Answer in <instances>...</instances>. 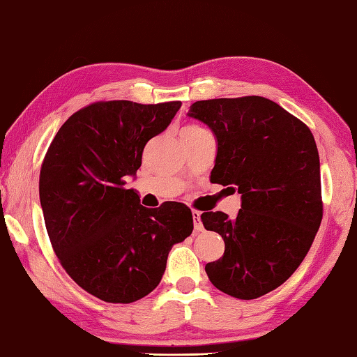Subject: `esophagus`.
<instances>
[{
  "instance_id": "esophagus-1",
  "label": "esophagus",
  "mask_w": 357,
  "mask_h": 357,
  "mask_svg": "<svg viewBox=\"0 0 357 357\" xmlns=\"http://www.w3.org/2000/svg\"><path fill=\"white\" fill-rule=\"evenodd\" d=\"M192 216H193L195 232H197V234L202 232V230H204V226H202V222H201V213H199L198 211H193V212H192Z\"/></svg>"
}]
</instances>
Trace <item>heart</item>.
<instances>
[{
    "label": "heart",
    "mask_w": 357,
    "mask_h": 357,
    "mask_svg": "<svg viewBox=\"0 0 357 357\" xmlns=\"http://www.w3.org/2000/svg\"><path fill=\"white\" fill-rule=\"evenodd\" d=\"M202 128L197 127V125H187V127L183 130V132H197V131H201Z\"/></svg>",
    "instance_id": "b5f03b06"
}]
</instances>
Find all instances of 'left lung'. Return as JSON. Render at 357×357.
I'll return each mask as SVG.
<instances>
[{
  "label": "left lung",
  "mask_w": 357,
  "mask_h": 357,
  "mask_svg": "<svg viewBox=\"0 0 357 357\" xmlns=\"http://www.w3.org/2000/svg\"><path fill=\"white\" fill-rule=\"evenodd\" d=\"M188 116L218 141L211 183L241 193L236 218L201 215L226 246L220 260L206 264L208 280L235 298L261 297L294 274L322 222L316 141L300 119L260 96L198 100Z\"/></svg>",
  "instance_id": "left-lung-1"
}]
</instances>
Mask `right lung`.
Instances as JSON below:
<instances>
[{
	"mask_svg": "<svg viewBox=\"0 0 357 357\" xmlns=\"http://www.w3.org/2000/svg\"><path fill=\"white\" fill-rule=\"evenodd\" d=\"M181 102H94L61 125L40 170V202L68 275L107 303H132L159 284L173 244L193 230L192 211L167 201L146 208L125 188L151 137Z\"/></svg>",
	"mask_w": 357,
	"mask_h": 357,
	"instance_id": "1",
	"label": "right lung"
}]
</instances>
